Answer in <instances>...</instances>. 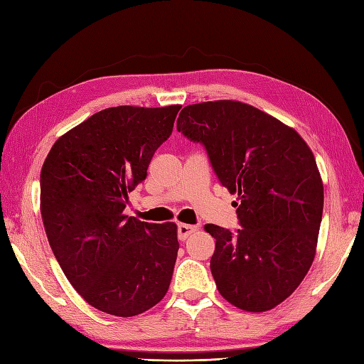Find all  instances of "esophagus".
Segmentation results:
<instances>
[{"mask_svg": "<svg viewBox=\"0 0 364 364\" xmlns=\"http://www.w3.org/2000/svg\"><path fill=\"white\" fill-rule=\"evenodd\" d=\"M197 230V226H193V225H185V223H181L178 226V238L179 240H186L191 234H194Z\"/></svg>", "mask_w": 364, "mask_h": 364, "instance_id": "1", "label": "esophagus"}]
</instances>
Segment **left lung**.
Instances as JSON below:
<instances>
[{
  "label": "left lung",
  "instance_id": "obj_1",
  "mask_svg": "<svg viewBox=\"0 0 364 364\" xmlns=\"http://www.w3.org/2000/svg\"><path fill=\"white\" fill-rule=\"evenodd\" d=\"M178 130L205 146L217 178L238 196L241 229L206 225L215 238L211 273L241 310H272L310 270L323 213V183L297 132L250 105L217 100L183 107Z\"/></svg>",
  "mask_w": 364,
  "mask_h": 364
}]
</instances>
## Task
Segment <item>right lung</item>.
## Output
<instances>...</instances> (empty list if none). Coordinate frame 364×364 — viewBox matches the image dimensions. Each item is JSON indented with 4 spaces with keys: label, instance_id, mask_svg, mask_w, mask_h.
I'll use <instances>...</instances> for the list:
<instances>
[{
    "label": "right lung",
    "instance_id": "add662e5",
    "mask_svg": "<svg viewBox=\"0 0 364 364\" xmlns=\"http://www.w3.org/2000/svg\"><path fill=\"white\" fill-rule=\"evenodd\" d=\"M181 107L103 109L54 142L42 165L41 214L51 250L75 291L103 313L141 314L170 287L178 226L141 222L124 208Z\"/></svg>",
    "mask_w": 364,
    "mask_h": 364
}]
</instances>
